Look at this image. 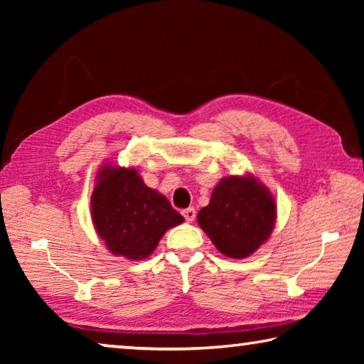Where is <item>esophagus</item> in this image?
Masks as SVG:
<instances>
[{
  "mask_svg": "<svg viewBox=\"0 0 364 364\" xmlns=\"http://www.w3.org/2000/svg\"><path fill=\"white\" fill-rule=\"evenodd\" d=\"M183 217L186 218V221H189V223H193L194 218H196V210H194L193 207L184 208V210H183Z\"/></svg>",
  "mask_w": 364,
  "mask_h": 364,
  "instance_id": "34e87169",
  "label": "esophagus"
}]
</instances>
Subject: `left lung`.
I'll return each instance as SVG.
<instances>
[{
	"instance_id": "1",
	"label": "left lung",
	"mask_w": 364,
	"mask_h": 364,
	"mask_svg": "<svg viewBox=\"0 0 364 364\" xmlns=\"http://www.w3.org/2000/svg\"><path fill=\"white\" fill-rule=\"evenodd\" d=\"M274 221V197L252 175L223 178L213 188L208 205L197 213V223L230 258L254 254L273 232Z\"/></svg>"
}]
</instances>
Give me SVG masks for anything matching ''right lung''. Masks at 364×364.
<instances>
[{"label":"right lung","mask_w":364,"mask_h":364,"mask_svg":"<svg viewBox=\"0 0 364 364\" xmlns=\"http://www.w3.org/2000/svg\"><path fill=\"white\" fill-rule=\"evenodd\" d=\"M91 218L110 254L143 260L165 231L184 218L164 194L147 188L134 168L102 165L91 194Z\"/></svg>","instance_id":"right-lung-1"}]
</instances>
